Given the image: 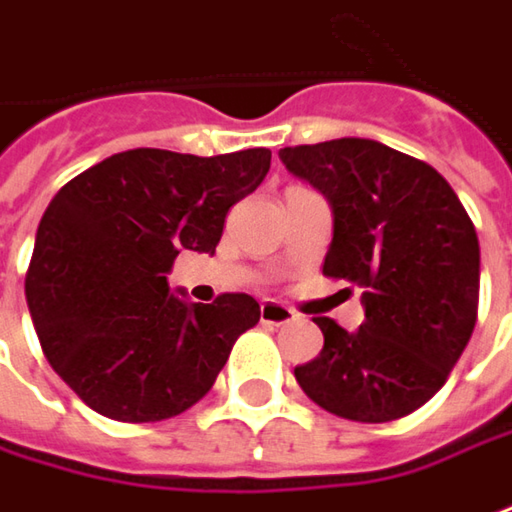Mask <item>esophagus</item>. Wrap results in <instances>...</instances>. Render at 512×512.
I'll list each match as a JSON object with an SVG mask.
<instances>
[{"instance_id": "esophagus-1", "label": "esophagus", "mask_w": 512, "mask_h": 512, "mask_svg": "<svg viewBox=\"0 0 512 512\" xmlns=\"http://www.w3.org/2000/svg\"><path fill=\"white\" fill-rule=\"evenodd\" d=\"M296 318H298L296 310L284 307V304H279V301H264L262 304L264 324H276V327H281V324H290V321H296Z\"/></svg>"}]
</instances>
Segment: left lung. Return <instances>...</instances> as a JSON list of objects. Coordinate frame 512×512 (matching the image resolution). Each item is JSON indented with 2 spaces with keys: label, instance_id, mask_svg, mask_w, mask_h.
<instances>
[{
  "label": "left lung",
  "instance_id": "obj_1",
  "mask_svg": "<svg viewBox=\"0 0 512 512\" xmlns=\"http://www.w3.org/2000/svg\"><path fill=\"white\" fill-rule=\"evenodd\" d=\"M281 163L332 208L324 276L363 287V324L324 332L296 366L312 403L355 423L400 420L445 386L479 310V239L437 168L366 137L287 146Z\"/></svg>",
  "mask_w": 512,
  "mask_h": 512
}]
</instances>
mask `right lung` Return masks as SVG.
Wrapping results in <instances>:
<instances>
[{
	"instance_id": "obj_1",
	"label": "right lung",
	"mask_w": 512,
	"mask_h": 512,
	"mask_svg": "<svg viewBox=\"0 0 512 512\" xmlns=\"http://www.w3.org/2000/svg\"><path fill=\"white\" fill-rule=\"evenodd\" d=\"M270 171V149L197 157L129 149L50 200L24 296L44 358L92 411L120 423L183 414L214 386L259 304L168 293L180 250L214 253L231 205Z\"/></svg>"
}]
</instances>
